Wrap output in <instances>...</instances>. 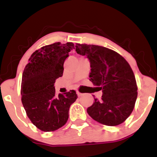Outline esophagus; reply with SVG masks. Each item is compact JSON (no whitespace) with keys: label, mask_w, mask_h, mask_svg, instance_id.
<instances>
[{"label":"esophagus","mask_w":157,"mask_h":157,"mask_svg":"<svg viewBox=\"0 0 157 157\" xmlns=\"http://www.w3.org/2000/svg\"><path fill=\"white\" fill-rule=\"evenodd\" d=\"M77 96H78V97H81V96H82V94L80 93V91H77Z\"/></svg>","instance_id":"34e87169"}]
</instances>
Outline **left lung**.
I'll return each instance as SVG.
<instances>
[{"mask_svg":"<svg viewBox=\"0 0 157 157\" xmlns=\"http://www.w3.org/2000/svg\"><path fill=\"white\" fill-rule=\"evenodd\" d=\"M75 47L77 54L89 59L90 80L102 91L101 100L94 98L88 113L102 125H120L132 113L137 97L132 68L122 56L108 48L85 44Z\"/></svg>","mask_w":157,"mask_h":157,"instance_id":"left-lung-1","label":"left lung"}]
</instances>
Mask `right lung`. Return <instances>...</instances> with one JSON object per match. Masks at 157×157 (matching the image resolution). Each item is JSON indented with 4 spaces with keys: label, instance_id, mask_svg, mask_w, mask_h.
<instances>
[{
    "label": "right lung",
    "instance_id": "add662e5",
    "mask_svg": "<svg viewBox=\"0 0 157 157\" xmlns=\"http://www.w3.org/2000/svg\"><path fill=\"white\" fill-rule=\"evenodd\" d=\"M72 48L71 42L43 46L32 54L23 70L21 101L28 117L43 131H55L63 126L70 106L77 98L75 90L57 96L54 86L63 76L64 62Z\"/></svg>",
    "mask_w": 157,
    "mask_h": 157
}]
</instances>
